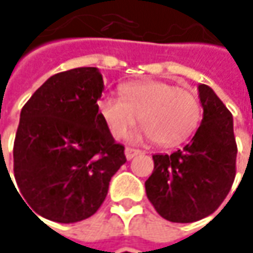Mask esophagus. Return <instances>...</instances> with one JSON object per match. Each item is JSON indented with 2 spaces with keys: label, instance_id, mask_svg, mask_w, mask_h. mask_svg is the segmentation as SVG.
I'll return each mask as SVG.
<instances>
[{
  "label": "esophagus",
  "instance_id": "esophagus-1",
  "mask_svg": "<svg viewBox=\"0 0 253 253\" xmlns=\"http://www.w3.org/2000/svg\"><path fill=\"white\" fill-rule=\"evenodd\" d=\"M142 153L141 149H136V148H126L125 149V156H126V159L128 161H131L133 156H136V155H139Z\"/></svg>",
  "mask_w": 253,
  "mask_h": 253
}]
</instances>
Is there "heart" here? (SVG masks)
Wrapping results in <instances>:
<instances>
[{
	"label": "heart",
	"instance_id": "b5f03b06",
	"mask_svg": "<svg viewBox=\"0 0 253 253\" xmlns=\"http://www.w3.org/2000/svg\"><path fill=\"white\" fill-rule=\"evenodd\" d=\"M98 112L114 138L120 139L138 121L145 128L133 139L149 138L162 146L186 141L200 121V102L187 88L165 82L143 80L121 87V97L104 95Z\"/></svg>",
	"mask_w": 253,
	"mask_h": 253
}]
</instances>
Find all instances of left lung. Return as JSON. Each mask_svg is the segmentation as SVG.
I'll list each match as a JSON object with an SVG mask.
<instances>
[{
	"label": "left lung",
	"instance_id": "1",
	"mask_svg": "<svg viewBox=\"0 0 253 253\" xmlns=\"http://www.w3.org/2000/svg\"><path fill=\"white\" fill-rule=\"evenodd\" d=\"M203 121L181 149L153 155L146 196L158 214L171 222L209 217L228 196L237 173L232 114L206 84L199 85Z\"/></svg>",
	"mask_w": 253,
	"mask_h": 253
}]
</instances>
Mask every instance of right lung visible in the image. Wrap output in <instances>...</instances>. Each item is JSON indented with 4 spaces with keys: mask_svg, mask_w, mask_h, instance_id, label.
Returning <instances> with one entry per match:
<instances>
[{
    "mask_svg": "<svg viewBox=\"0 0 253 253\" xmlns=\"http://www.w3.org/2000/svg\"><path fill=\"white\" fill-rule=\"evenodd\" d=\"M102 90L97 67H77L47 79L22 107L14 176L22 197L43 218L73 224L91 217L126 162L125 148L100 117Z\"/></svg>",
    "mask_w": 253,
    "mask_h": 253,
    "instance_id": "add662e5",
    "label": "right lung"
}]
</instances>
